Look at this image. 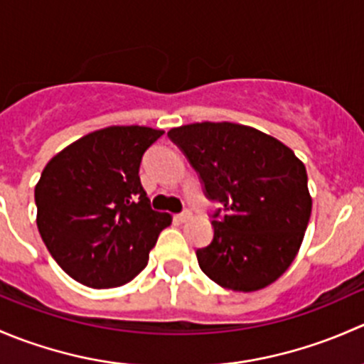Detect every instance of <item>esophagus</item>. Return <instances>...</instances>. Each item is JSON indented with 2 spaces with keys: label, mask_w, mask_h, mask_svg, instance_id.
I'll list each match as a JSON object with an SVG mask.
<instances>
[{
  "label": "esophagus",
  "mask_w": 364,
  "mask_h": 364,
  "mask_svg": "<svg viewBox=\"0 0 364 364\" xmlns=\"http://www.w3.org/2000/svg\"><path fill=\"white\" fill-rule=\"evenodd\" d=\"M190 216H192V213H190L188 209H185L183 213L176 215V218H178V222H186V220H190Z\"/></svg>",
  "instance_id": "1"
}]
</instances>
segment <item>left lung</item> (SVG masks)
<instances>
[{
    "instance_id": "obj_1",
    "label": "left lung",
    "mask_w": 364,
    "mask_h": 364,
    "mask_svg": "<svg viewBox=\"0 0 364 364\" xmlns=\"http://www.w3.org/2000/svg\"><path fill=\"white\" fill-rule=\"evenodd\" d=\"M167 135L199 174L204 196L223 205L211 215V243L196 252L200 269L237 292L273 284L294 260L310 220L303 161L271 135L227 121L183 124Z\"/></svg>"
}]
</instances>
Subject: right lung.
<instances>
[{"label":"right lung","instance_id":"add662e5","mask_svg":"<svg viewBox=\"0 0 364 364\" xmlns=\"http://www.w3.org/2000/svg\"><path fill=\"white\" fill-rule=\"evenodd\" d=\"M164 135L109 127L67 146L35 186L36 225L53 259L79 284L119 287L146 267L171 215L151 209L139 168Z\"/></svg>","mask_w":364,"mask_h":364}]
</instances>
